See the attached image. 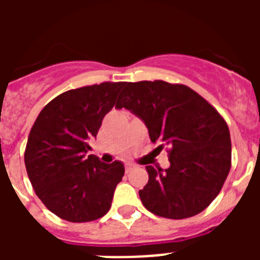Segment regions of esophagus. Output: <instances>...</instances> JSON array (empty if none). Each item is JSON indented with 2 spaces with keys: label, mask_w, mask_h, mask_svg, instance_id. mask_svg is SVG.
<instances>
[{
  "label": "esophagus",
  "mask_w": 260,
  "mask_h": 260,
  "mask_svg": "<svg viewBox=\"0 0 260 260\" xmlns=\"http://www.w3.org/2000/svg\"><path fill=\"white\" fill-rule=\"evenodd\" d=\"M134 165L133 164H130V162H127V164L125 165V171H126V173H130V172L133 171V169H134Z\"/></svg>",
  "instance_id": "34e87169"
}]
</instances>
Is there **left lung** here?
<instances>
[{
    "label": "left lung",
    "mask_w": 260,
    "mask_h": 260,
    "mask_svg": "<svg viewBox=\"0 0 260 260\" xmlns=\"http://www.w3.org/2000/svg\"><path fill=\"white\" fill-rule=\"evenodd\" d=\"M116 108H126L148 128L151 142L169 147L168 169L147 165L139 197L150 212L167 219L198 215L221 190L232 165L226 122L190 87L164 80L125 83Z\"/></svg>",
    "instance_id": "left-lung-1"
}]
</instances>
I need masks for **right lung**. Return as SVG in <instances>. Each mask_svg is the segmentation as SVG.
Wrapping results in <instances>:
<instances>
[{"label":"right lung","mask_w":260,"mask_h":260,"mask_svg":"<svg viewBox=\"0 0 260 260\" xmlns=\"http://www.w3.org/2000/svg\"><path fill=\"white\" fill-rule=\"evenodd\" d=\"M123 86L104 82L66 91L43 108L29 132L24 164L32 187L45 207L66 221L103 217L122 180V162L105 164L86 153Z\"/></svg>","instance_id":"add662e5"}]
</instances>
